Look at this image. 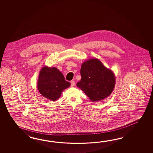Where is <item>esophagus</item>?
I'll return each instance as SVG.
<instances>
[{"label": "esophagus", "instance_id": "obj_1", "mask_svg": "<svg viewBox=\"0 0 153 153\" xmlns=\"http://www.w3.org/2000/svg\"><path fill=\"white\" fill-rule=\"evenodd\" d=\"M71 86L72 87H73V86H75V81H74V80H72L71 81Z\"/></svg>", "mask_w": 153, "mask_h": 153}]
</instances>
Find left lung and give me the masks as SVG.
<instances>
[{"label": "left lung", "mask_w": 153, "mask_h": 153, "mask_svg": "<svg viewBox=\"0 0 153 153\" xmlns=\"http://www.w3.org/2000/svg\"><path fill=\"white\" fill-rule=\"evenodd\" d=\"M80 74L81 80L76 86L84 92L91 101L103 100L114 90L115 84L114 73L98 59H88L83 62Z\"/></svg>", "instance_id": "1"}]
</instances>
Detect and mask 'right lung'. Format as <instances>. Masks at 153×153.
<instances>
[{"label":"right lung","instance_id":"add662e5","mask_svg":"<svg viewBox=\"0 0 153 153\" xmlns=\"http://www.w3.org/2000/svg\"><path fill=\"white\" fill-rule=\"evenodd\" d=\"M70 85L71 83L65 81L63 74L57 68L44 66L39 72L37 83L38 91L50 101L57 100L62 91Z\"/></svg>","mask_w":153,"mask_h":153}]
</instances>
